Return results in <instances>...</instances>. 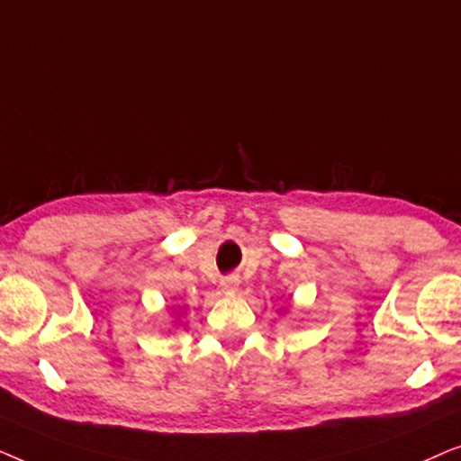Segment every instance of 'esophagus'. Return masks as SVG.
I'll return each instance as SVG.
<instances>
[{
	"instance_id": "esophagus-1",
	"label": "esophagus",
	"mask_w": 461,
	"mask_h": 461,
	"mask_svg": "<svg viewBox=\"0 0 461 461\" xmlns=\"http://www.w3.org/2000/svg\"><path fill=\"white\" fill-rule=\"evenodd\" d=\"M220 289H222L226 295H235L239 292V279L237 276H224V279L220 281Z\"/></svg>"
}]
</instances>
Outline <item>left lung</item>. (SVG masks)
<instances>
[{
  "instance_id": "1",
  "label": "left lung",
  "mask_w": 461,
  "mask_h": 461,
  "mask_svg": "<svg viewBox=\"0 0 461 461\" xmlns=\"http://www.w3.org/2000/svg\"><path fill=\"white\" fill-rule=\"evenodd\" d=\"M279 311H281V308H279Z\"/></svg>"
}]
</instances>
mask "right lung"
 <instances>
[{
	"instance_id": "1",
	"label": "right lung",
	"mask_w": 461,
	"mask_h": 461,
	"mask_svg": "<svg viewBox=\"0 0 461 461\" xmlns=\"http://www.w3.org/2000/svg\"><path fill=\"white\" fill-rule=\"evenodd\" d=\"M174 314H176V317H182V314H185V311H182V308H176V311H174Z\"/></svg>"
}]
</instances>
